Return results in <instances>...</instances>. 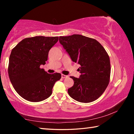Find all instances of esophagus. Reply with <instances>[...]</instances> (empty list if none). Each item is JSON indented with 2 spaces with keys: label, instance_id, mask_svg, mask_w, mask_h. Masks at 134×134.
<instances>
[{
  "label": "esophagus",
  "instance_id": "esophagus-1",
  "mask_svg": "<svg viewBox=\"0 0 134 134\" xmlns=\"http://www.w3.org/2000/svg\"><path fill=\"white\" fill-rule=\"evenodd\" d=\"M68 76H67V75H65V74H62V77L63 78V79H65V78H67L68 77Z\"/></svg>",
  "mask_w": 134,
  "mask_h": 134
}]
</instances>
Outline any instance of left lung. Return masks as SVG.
<instances>
[{
    "mask_svg": "<svg viewBox=\"0 0 134 134\" xmlns=\"http://www.w3.org/2000/svg\"><path fill=\"white\" fill-rule=\"evenodd\" d=\"M59 41L72 62L80 65V78L70 77L74 85L68 89L70 96L82 103L94 101L109 83L110 63L107 52L97 40L81 35L60 37Z\"/></svg>",
    "mask_w": 134,
    "mask_h": 134,
    "instance_id": "8db88e82",
    "label": "left lung"
}]
</instances>
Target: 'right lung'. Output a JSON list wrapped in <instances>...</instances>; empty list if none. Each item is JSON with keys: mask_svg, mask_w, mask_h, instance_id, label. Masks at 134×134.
<instances>
[{"mask_svg": "<svg viewBox=\"0 0 134 134\" xmlns=\"http://www.w3.org/2000/svg\"><path fill=\"white\" fill-rule=\"evenodd\" d=\"M58 40V37L26 38L12 49L9 77L15 90L25 100L38 102L47 99L54 84L62 77L60 73L48 74L40 68L45 64L49 49Z\"/></svg>", "mask_w": 134, "mask_h": 134, "instance_id": "right-lung-1", "label": "right lung"}]
</instances>
